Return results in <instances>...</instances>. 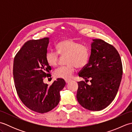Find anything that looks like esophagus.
Returning a JSON list of instances; mask_svg holds the SVG:
<instances>
[{
    "mask_svg": "<svg viewBox=\"0 0 132 132\" xmlns=\"http://www.w3.org/2000/svg\"><path fill=\"white\" fill-rule=\"evenodd\" d=\"M70 82V80H65V82H66V83H67V84L69 83Z\"/></svg>",
    "mask_w": 132,
    "mask_h": 132,
    "instance_id": "1",
    "label": "esophagus"
}]
</instances>
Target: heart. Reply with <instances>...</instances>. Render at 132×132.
Returning <instances> with one entry per match:
<instances>
[{
	"mask_svg": "<svg viewBox=\"0 0 132 132\" xmlns=\"http://www.w3.org/2000/svg\"><path fill=\"white\" fill-rule=\"evenodd\" d=\"M57 52L62 55H68L66 63L68 66L55 70V78L65 80L70 79L74 74L75 69L82 68L87 63L89 59V50L87 47L72 39H64L57 44ZM46 61L49 66L55 67L58 62V53L50 50L46 54Z\"/></svg>",
	"mask_w": 132,
	"mask_h": 132,
	"instance_id": "b5f03b06",
	"label": "heart"
}]
</instances>
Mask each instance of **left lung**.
Instances as JSON below:
<instances>
[{"label":"left lung","instance_id":"obj_1","mask_svg":"<svg viewBox=\"0 0 132 132\" xmlns=\"http://www.w3.org/2000/svg\"><path fill=\"white\" fill-rule=\"evenodd\" d=\"M88 63L79 73L85 81L78 82L77 98L83 107L98 111L105 108L115 98L122 75L121 58L112 45L93 39ZM89 79L91 85L86 83Z\"/></svg>","mask_w":132,"mask_h":132}]
</instances>
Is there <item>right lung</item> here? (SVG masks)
Listing matches in <instances>:
<instances>
[{
  "label": "right lung",
  "mask_w": 132,
  "mask_h": 132,
  "mask_svg": "<svg viewBox=\"0 0 132 132\" xmlns=\"http://www.w3.org/2000/svg\"><path fill=\"white\" fill-rule=\"evenodd\" d=\"M49 38L28 41L15 55L13 75L17 93L27 107L36 112L50 111L60 100V91L66 85L58 78L52 85L44 83L51 67L46 61Z\"/></svg>",
  "instance_id": "add662e5"
}]
</instances>
